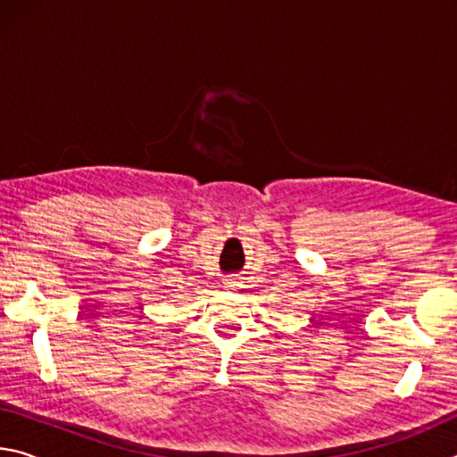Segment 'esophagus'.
<instances>
[{
  "label": "esophagus",
  "instance_id": "esophagus-1",
  "mask_svg": "<svg viewBox=\"0 0 457 457\" xmlns=\"http://www.w3.org/2000/svg\"><path fill=\"white\" fill-rule=\"evenodd\" d=\"M237 286H239V282L236 280V278H228V280L223 282V288L226 290H237Z\"/></svg>",
  "mask_w": 457,
  "mask_h": 457
}]
</instances>
